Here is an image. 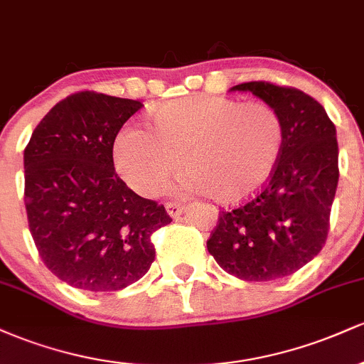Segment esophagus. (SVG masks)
<instances>
[{"instance_id": "esophagus-1", "label": "esophagus", "mask_w": 364, "mask_h": 364, "mask_svg": "<svg viewBox=\"0 0 364 364\" xmlns=\"http://www.w3.org/2000/svg\"><path fill=\"white\" fill-rule=\"evenodd\" d=\"M166 210H168V214L173 217V219H178V217L185 212V205H181V203L169 202V203H166Z\"/></svg>"}]
</instances>
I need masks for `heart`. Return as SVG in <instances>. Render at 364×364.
Returning a JSON list of instances; mask_svg holds the SVG:
<instances>
[{"instance_id":"heart-1","label":"heart","mask_w":364,"mask_h":364,"mask_svg":"<svg viewBox=\"0 0 364 364\" xmlns=\"http://www.w3.org/2000/svg\"><path fill=\"white\" fill-rule=\"evenodd\" d=\"M150 129L128 124L114 140V166L129 188L156 196L185 166L188 191L223 203L257 193L282 156L286 129L275 107L219 95L162 104Z\"/></svg>"}]
</instances>
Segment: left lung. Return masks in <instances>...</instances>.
I'll use <instances>...</instances> for the list:
<instances>
[{
	"label": "left lung",
	"mask_w": 364,
	"mask_h": 364,
	"mask_svg": "<svg viewBox=\"0 0 364 364\" xmlns=\"http://www.w3.org/2000/svg\"><path fill=\"white\" fill-rule=\"evenodd\" d=\"M277 109L286 139L272 176L253 198L219 214L208 253L228 274L252 282L287 277L311 262L328 235L339 181L336 127L323 106L294 87L246 82Z\"/></svg>",
	"instance_id": "left-lung-1"
}]
</instances>
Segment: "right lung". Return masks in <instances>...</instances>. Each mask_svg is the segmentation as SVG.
Returning <instances> with one entry per match:
<instances>
[{"label":"right lung","instance_id":"1","mask_svg":"<svg viewBox=\"0 0 364 364\" xmlns=\"http://www.w3.org/2000/svg\"><path fill=\"white\" fill-rule=\"evenodd\" d=\"M144 104L77 92L37 124L23 150L25 208L44 265L77 289L119 291L147 274L150 236L171 217L114 171L112 145Z\"/></svg>","mask_w":364,"mask_h":364}]
</instances>
